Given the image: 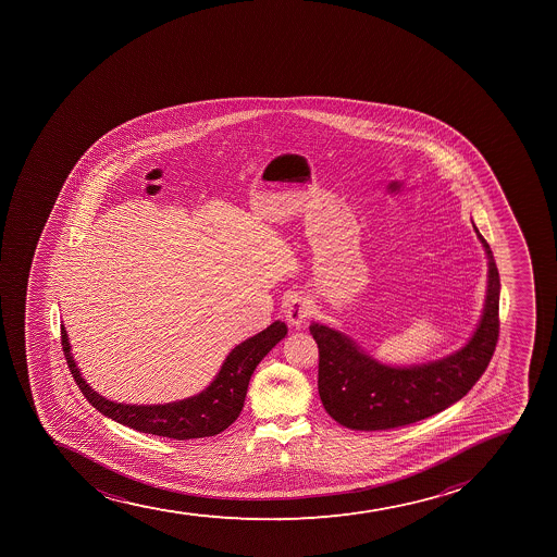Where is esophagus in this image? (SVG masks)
Here are the masks:
<instances>
[{
  "mask_svg": "<svg viewBox=\"0 0 557 557\" xmlns=\"http://www.w3.org/2000/svg\"><path fill=\"white\" fill-rule=\"evenodd\" d=\"M310 314H312V304L309 299L299 296V294L290 296L287 301V310H285V318H287L290 325L296 326V329L304 326Z\"/></svg>",
  "mask_w": 557,
  "mask_h": 557,
  "instance_id": "obj_1",
  "label": "esophagus"
}]
</instances>
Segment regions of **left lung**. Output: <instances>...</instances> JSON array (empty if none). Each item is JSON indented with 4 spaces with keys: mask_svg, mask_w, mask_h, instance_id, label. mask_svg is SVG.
Returning a JSON list of instances; mask_svg holds the SVG:
<instances>
[{
    "mask_svg": "<svg viewBox=\"0 0 557 557\" xmlns=\"http://www.w3.org/2000/svg\"><path fill=\"white\" fill-rule=\"evenodd\" d=\"M475 234L488 259L483 314L456 352L426 363H381L352 337L329 325L312 323L310 334L320 348L318 391L332 419L350 430H391L407 426L459 401L469 394L491 363L499 336V272L491 245Z\"/></svg>",
    "mask_w": 557,
    "mask_h": 557,
    "instance_id": "left-lung-1",
    "label": "left lung"
}]
</instances>
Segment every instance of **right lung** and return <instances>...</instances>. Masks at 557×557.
Segmentation results:
<instances>
[{
  "mask_svg": "<svg viewBox=\"0 0 557 557\" xmlns=\"http://www.w3.org/2000/svg\"><path fill=\"white\" fill-rule=\"evenodd\" d=\"M287 325L283 321H274L264 331L232 348L221 364L220 372L205 391L165 405H127L107 399L88 385L77 369L76 359L71 352L69 334L63 325L61 345L74 381L96 410L138 432L185 441L220 434L236 421L247 397L250 375L259 361L287 336Z\"/></svg>",
  "mask_w": 557,
  "mask_h": 557,
  "instance_id": "add662e5",
  "label": "right lung"
}]
</instances>
